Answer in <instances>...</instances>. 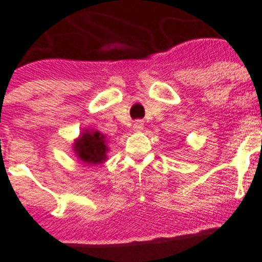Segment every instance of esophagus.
<instances>
[{
	"mask_svg": "<svg viewBox=\"0 0 262 262\" xmlns=\"http://www.w3.org/2000/svg\"><path fill=\"white\" fill-rule=\"evenodd\" d=\"M133 129H135L136 132H141L142 129H144V121H141V120L135 121V124H133Z\"/></svg>",
	"mask_w": 262,
	"mask_h": 262,
	"instance_id": "34e87169",
	"label": "esophagus"
}]
</instances>
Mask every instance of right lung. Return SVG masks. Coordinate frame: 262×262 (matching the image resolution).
I'll list each match as a JSON object with an SVG mask.
<instances>
[{
    "instance_id": "1",
    "label": "right lung",
    "mask_w": 262,
    "mask_h": 262,
    "mask_svg": "<svg viewBox=\"0 0 262 262\" xmlns=\"http://www.w3.org/2000/svg\"><path fill=\"white\" fill-rule=\"evenodd\" d=\"M73 150L81 161L89 165H98L106 160V140L98 130L86 129L73 144Z\"/></svg>"
}]
</instances>
